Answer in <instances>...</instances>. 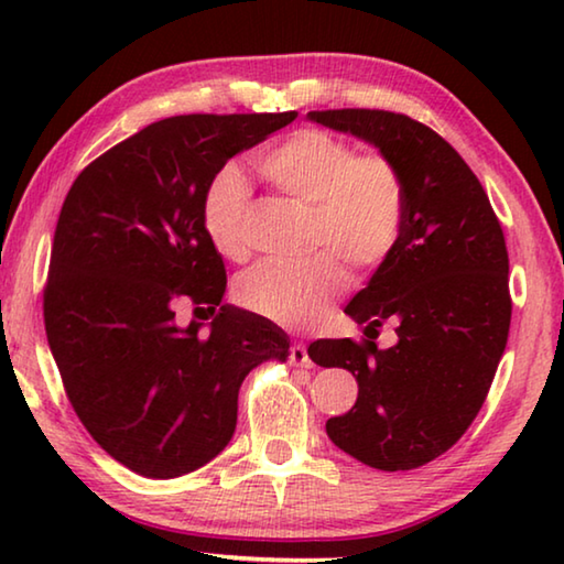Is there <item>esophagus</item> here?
Returning <instances> with one entry per match:
<instances>
[{"instance_id": "esophagus-1", "label": "esophagus", "mask_w": 564, "mask_h": 564, "mask_svg": "<svg viewBox=\"0 0 564 564\" xmlns=\"http://www.w3.org/2000/svg\"><path fill=\"white\" fill-rule=\"evenodd\" d=\"M289 360H291V366H295V368H311L313 366L311 358H308V350H305V346H301V343H293L291 352H289Z\"/></svg>"}]
</instances>
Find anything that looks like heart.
Masks as SVG:
<instances>
[{
	"mask_svg": "<svg viewBox=\"0 0 564 564\" xmlns=\"http://www.w3.org/2000/svg\"><path fill=\"white\" fill-rule=\"evenodd\" d=\"M261 174L285 198L308 208V243L328 248L352 271H370L395 251L405 218V184L393 161L356 156L350 144L318 129H301L259 159ZM246 176L224 166L208 181L202 214L212 243L228 259L246 253ZM346 289V271L330 253L283 265L259 263L238 281L248 311L291 328L323 318Z\"/></svg>",
	"mask_w": 564,
	"mask_h": 564,
	"instance_id": "b5f03b06",
	"label": "heart"
}]
</instances>
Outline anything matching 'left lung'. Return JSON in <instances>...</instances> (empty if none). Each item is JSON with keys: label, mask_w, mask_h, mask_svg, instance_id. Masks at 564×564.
Listing matches in <instances>:
<instances>
[{"label": "left lung", "mask_w": 564, "mask_h": 564, "mask_svg": "<svg viewBox=\"0 0 564 564\" xmlns=\"http://www.w3.org/2000/svg\"><path fill=\"white\" fill-rule=\"evenodd\" d=\"M305 119L376 147L403 176L395 251L346 305L368 338L316 340L308 356L358 380L356 405L326 423L330 441L376 470H413L460 441L505 352L512 303L502 228L470 166L425 123L376 109ZM386 319L399 343L378 349Z\"/></svg>", "instance_id": "obj_1"}]
</instances>
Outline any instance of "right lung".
Wrapping results in <instances>:
<instances>
[{
    "label": "right lung",
    "instance_id": "right-lung-1",
    "mask_svg": "<svg viewBox=\"0 0 564 564\" xmlns=\"http://www.w3.org/2000/svg\"><path fill=\"white\" fill-rule=\"evenodd\" d=\"M283 113H188L149 123L82 171L56 221L44 326L72 408L129 470L169 480L224 451L238 388L291 340L221 303L226 271L204 226L208 181L291 123ZM188 294L217 318L175 323ZM204 311V308H202Z\"/></svg>",
    "mask_w": 564,
    "mask_h": 564
}]
</instances>
